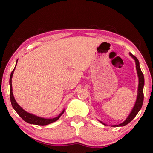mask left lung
<instances>
[{"label":"left lung","instance_id":"8db88e82","mask_svg":"<svg viewBox=\"0 0 153 153\" xmlns=\"http://www.w3.org/2000/svg\"><path fill=\"white\" fill-rule=\"evenodd\" d=\"M129 55L134 59L135 61V65H136V70L137 73L138 75V80H139V84H138V89H137V96L136 101H135L134 106L131 109L130 114H129V116L127 117V119H125L124 122L119 124H115V125H111V127H123V126L127 125V124H129V122L132 120L133 119L136 117V115L137 114L138 112L140 111V110L141 109L142 106H143V100H144V94H143V88L144 85H145V78H144V75L143 72H142L141 69H140V62H139V60L137 59L135 56L129 53ZM101 124L106 125V124L99 121Z\"/></svg>","mask_w":153,"mask_h":153}]
</instances>
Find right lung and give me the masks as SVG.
<instances>
[{
  "label": "right lung",
  "instance_id": "obj_1",
  "mask_svg": "<svg viewBox=\"0 0 153 153\" xmlns=\"http://www.w3.org/2000/svg\"><path fill=\"white\" fill-rule=\"evenodd\" d=\"M17 62H18V59L16 60V66ZM16 66L14 69L13 70V71L11 72L10 75V80H9V84H10V102H11V105L13 106V109H14L17 112V114L20 116V117H22L23 120L25 121L26 122L29 123V124H36V125H47V124H50L51 123L56 122L57 120H58L59 117L62 116V114L64 113L65 109L61 112L57 116V117H54V118L52 119H46L43 118V117H38V116H36L33 114L29 113V112L26 111L25 110L23 109V108L18 104V103L14 99V96H13V89H12V77H13V72L15 71Z\"/></svg>",
  "mask_w": 153,
  "mask_h": 153
}]
</instances>
